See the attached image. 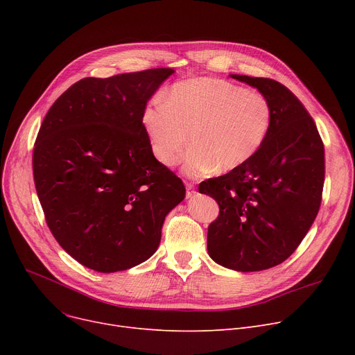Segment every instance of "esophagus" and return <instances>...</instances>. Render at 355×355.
<instances>
[{"label": "esophagus", "mask_w": 355, "mask_h": 355, "mask_svg": "<svg viewBox=\"0 0 355 355\" xmlns=\"http://www.w3.org/2000/svg\"><path fill=\"white\" fill-rule=\"evenodd\" d=\"M185 187H187V198L193 197V196L197 193V191H196V189H194V185H193V184H190V182L185 184Z\"/></svg>", "instance_id": "34e87169"}]
</instances>
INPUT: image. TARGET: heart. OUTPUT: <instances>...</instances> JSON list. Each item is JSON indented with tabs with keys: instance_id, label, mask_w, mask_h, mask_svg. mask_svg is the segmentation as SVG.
<instances>
[{
	"instance_id": "b5f03b06",
	"label": "heart",
	"mask_w": 355,
	"mask_h": 355,
	"mask_svg": "<svg viewBox=\"0 0 355 355\" xmlns=\"http://www.w3.org/2000/svg\"><path fill=\"white\" fill-rule=\"evenodd\" d=\"M272 123L268 98L221 79L177 83L142 112L151 151L166 168L180 164L191 134L184 162L190 177L239 170L262 149Z\"/></svg>"
}]
</instances>
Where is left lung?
Here are the masks:
<instances>
[{"instance_id":"1","label":"left lung","mask_w":355,"mask_h":355,"mask_svg":"<svg viewBox=\"0 0 355 355\" xmlns=\"http://www.w3.org/2000/svg\"><path fill=\"white\" fill-rule=\"evenodd\" d=\"M230 76L268 98L272 129L253 159L202 181L198 191L220 207L207 232L210 257L227 269L257 272L285 262L318 214L324 144L308 110L286 86L266 78Z\"/></svg>"}]
</instances>
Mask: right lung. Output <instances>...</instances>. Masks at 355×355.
Here are the masks:
<instances>
[{
	"instance_id": "1",
	"label": "right lung",
	"mask_w": 355,
	"mask_h": 355,
	"mask_svg": "<svg viewBox=\"0 0 355 355\" xmlns=\"http://www.w3.org/2000/svg\"><path fill=\"white\" fill-rule=\"evenodd\" d=\"M173 69H149L71 85L53 103L33 151L47 226L79 263L102 273L134 268L161 241L182 181L149 145L142 112Z\"/></svg>"
}]
</instances>
